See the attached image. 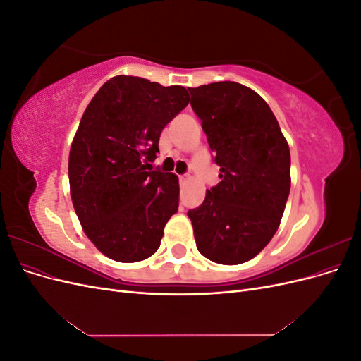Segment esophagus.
Masks as SVG:
<instances>
[{"label": "esophagus", "mask_w": 361, "mask_h": 361, "mask_svg": "<svg viewBox=\"0 0 361 361\" xmlns=\"http://www.w3.org/2000/svg\"><path fill=\"white\" fill-rule=\"evenodd\" d=\"M190 176H188V174H182V176H179V182L183 185V183H187V182H190Z\"/></svg>", "instance_id": "esophagus-1"}]
</instances>
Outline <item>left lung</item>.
<instances>
[{"label":"left lung","mask_w":361,"mask_h":361,"mask_svg":"<svg viewBox=\"0 0 361 361\" xmlns=\"http://www.w3.org/2000/svg\"><path fill=\"white\" fill-rule=\"evenodd\" d=\"M221 182L188 211L195 245L215 264L253 259L276 235L290 190V152L268 104L248 87L221 81L191 89Z\"/></svg>","instance_id":"left-lung-1"}]
</instances>
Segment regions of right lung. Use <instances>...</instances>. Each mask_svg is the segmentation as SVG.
Listing matches in <instances>:
<instances>
[{
	"label": "right lung",
	"instance_id": "right-lung-1",
	"mask_svg": "<svg viewBox=\"0 0 361 361\" xmlns=\"http://www.w3.org/2000/svg\"><path fill=\"white\" fill-rule=\"evenodd\" d=\"M190 102L182 85L140 76L108 80L87 105L69 154L71 197L87 238L116 262L159 248L179 206V179L152 170L159 135Z\"/></svg>",
	"mask_w": 361,
	"mask_h": 361
}]
</instances>
